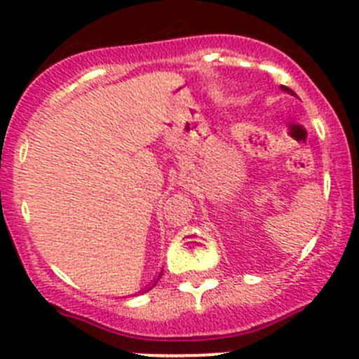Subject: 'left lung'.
I'll use <instances>...</instances> for the list:
<instances>
[{
    "label": "left lung",
    "mask_w": 359,
    "mask_h": 359,
    "mask_svg": "<svg viewBox=\"0 0 359 359\" xmlns=\"http://www.w3.org/2000/svg\"><path fill=\"white\" fill-rule=\"evenodd\" d=\"M280 88H281V90H283V92L290 93V95H295V92H293V90H290V88H288V86H283V85H281V86H280Z\"/></svg>",
    "instance_id": "left-lung-1"
}]
</instances>
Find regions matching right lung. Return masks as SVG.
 Instances as JSON below:
<instances>
[{"label": "right lung", "instance_id": "add662e5", "mask_svg": "<svg viewBox=\"0 0 359 359\" xmlns=\"http://www.w3.org/2000/svg\"><path fill=\"white\" fill-rule=\"evenodd\" d=\"M161 274H163V271H161ZM161 274H159V276H161ZM159 276H158V280H159ZM158 280H156V281H154V283H153V287H154V285H156V283H158Z\"/></svg>", "mask_w": 359, "mask_h": 359}]
</instances>
